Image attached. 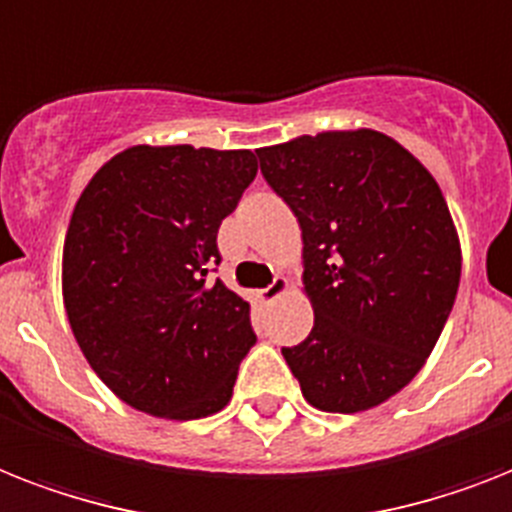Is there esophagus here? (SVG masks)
Returning <instances> with one entry per match:
<instances>
[{"instance_id": "obj_1", "label": "esophagus", "mask_w": 512, "mask_h": 512, "mask_svg": "<svg viewBox=\"0 0 512 512\" xmlns=\"http://www.w3.org/2000/svg\"><path fill=\"white\" fill-rule=\"evenodd\" d=\"M286 289H289V278L276 276V278H273V284H268L265 289H260V292H257V297L263 299V302H276V299L281 297Z\"/></svg>"}]
</instances>
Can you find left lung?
<instances>
[{
    "label": "left lung",
    "mask_w": 512,
    "mask_h": 512,
    "mask_svg": "<svg viewBox=\"0 0 512 512\" xmlns=\"http://www.w3.org/2000/svg\"><path fill=\"white\" fill-rule=\"evenodd\" d=\"M302 228L313 331L284 357L323 413H363L405 389L439 342L460 284V239L426 165L355 128L255 149Z\"/></svg>",
    "instance_id": "left-lung-1"
}]
</instances>
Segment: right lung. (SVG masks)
<instances>
[{
  "instance_id": "1",
  "label": "right lung",
  "mask_w": 512,
  "mask_h": 512,
  "mask_svg": "<svg viewBox=\"0 0 512 512\" xmlns=\"http://www.w3.org/2000/svg\"><path fill=\"white\" fill-rule=\"evenodd\" d=\"M257 176L249 149L136 144L81 191L62 247V302L118 400L168 421L231 402L255 344L249 302L207 273L218 228Z\"/></svg>"
}]
</instances>
